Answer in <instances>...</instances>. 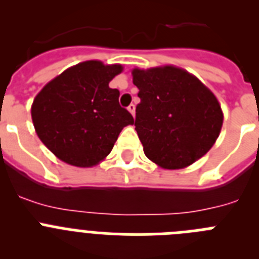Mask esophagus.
<instances>
[{
	"label": "esophagus",
	"instance_id": "34e87169",
	"mask_svg": "<svg viewBox=\"0 0 259 259\" xmlns=\"http://www.w3.org/2000/svg\"><path fill=\"white\" fill-rule=\"evenodd\" d=\"M127 109H128V111H130V113H131L132 115L135 116V111H136V106H135L134 104H131V105H130V106L127 107Z\"/></svg>",
	"mask_w": 259,
	"mask_h": 259
}]
</instances>
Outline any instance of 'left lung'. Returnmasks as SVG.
<instances>
[{"mask_svg": "<svg viewBox=\"0 0 259 259\" xmlns=\"http://www.w3.org/2000/svg\"><path fill=\"white\" fill-rule=\"evenodd\" d=\"M132 76L140 97L135 130L146 157L176 170L206 154L223 123L221 105L210 89L172 66L135 68Z\"/></svg>", "mask_w": 259, "mask_h": 259, "instance_id": "8db88e82", "label": "left lung"}]
</instances>
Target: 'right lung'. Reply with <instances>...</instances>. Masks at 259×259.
<instances>
[{
  "label": "right lung",
  "instance_id": "right-lung-1",
  "mask_svg": "<svg viewBox=\"0 0 259 259\" xmlns=\"http://www.w3.org/2000/svg\"><path fill=\"white\" fill-rule=\"evenodd\" d=\"M122 66L88 61L70 67L36 96L31 114L40 140L59 159L91 167L113 149L134 116L119 105V91L109 87Z\"/></svg>",
  "mask_w": 259,
  "mask_h": 259
}]
</instances>
